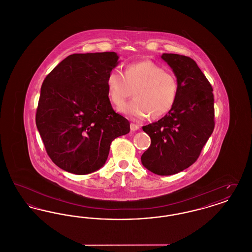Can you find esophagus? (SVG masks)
<instances>
[{
	"label": "esophagus",
	"mask_w": 252,
	"mask_h": 252,
	"mask_svg": "<svg viewBox=\"0 0 252 252\" xmlns=\"http://www.w3.org/2000/svg\"><path fill=\"white\" fill-rule=\"evenodd\" d=\"M140 128V126H138V125H136V124H131L130 125V129H131V131H136V130H138Z\"/></svg>",
	"instance_id": "esophagus-1"
}]
</instances>
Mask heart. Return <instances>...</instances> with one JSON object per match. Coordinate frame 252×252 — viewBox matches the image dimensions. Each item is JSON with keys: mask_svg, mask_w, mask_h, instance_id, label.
Segmentation results:
<instances>
[{"mask_svg": "<svg viewBox=\"0 0 252 252\" xmlns=\"http://www.w3.org/2000/svg\"><path fill=\"white\" fill-rule=\"evenodd\" d=\"M106 85L111 102L117 106L131 94L133 89L135 97L119 110L135 120L150 114L153 118L165 115L175 105L179 92L176 76L151 60L129 63L124 74L117 69L111 70Z\"/></svg>", "mask_w": 252, "mask_h": 252, "instance_id": "obj_1", "label": "heart"}]
</instances>
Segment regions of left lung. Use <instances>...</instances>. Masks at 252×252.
<instances>
[{
	"instance_id": "8db88e82",
	"label": "left lung",
	"mask_w": 252,
	"mask_h": 252,
	"mask_svg": "<svg viewBox=\"0 0 252 252\" xmlns=\"http://www.w3.org/2000/svg\"><path fill=\"white\" fill-rule=\"evenodd\" d=\"M160 58L175 73L179 92L164 117L143 126L151 144L141 160L150 172L170 176L192 165L214 131V94L191 58L177 54H162Z\"/></svg>"
}]
</instances>
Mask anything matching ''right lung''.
I'll use <instances>...</instances> for the list:
<instances>
[{
	"label": "right lung",
	"instance_id": "1",
	"mask_svg": "<svg viewBox=\"0 0 252 252\" xmlns=\"http://www.w3.org/2000/svg\"><path fill=\"white\" fill-rule=\"evenodd\" d=\"M115 52L73 54L44 79L36 125L47 154L64 171L86 175L103 167L111 142L127 134V119L116 113L106 79L119 64Z\"/></svg>",
	"mask_w": 252,
	"mask_h": 252
}]
</instances>
